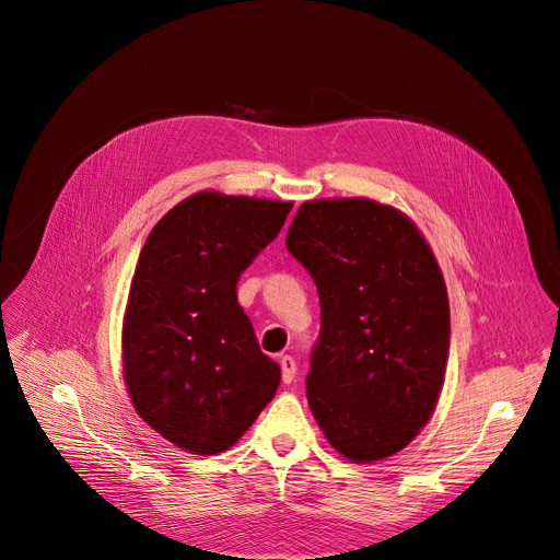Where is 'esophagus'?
I'll list each match as a JSON object with an SVG mask.
<instances>
[{"label": "esophagus", "instance_id": "esophagus-1", "mask_svg": "<svg viewBox=\"0 0 560 560\" xmlns=\"http://www.w3.org/2000/svg\"><path fill=\"white\" fill-rule=\"evenodd\" d=\"M279 365H281V376H283V383H290L296 374V361L290 357V354H283L279 359Z\"/></svg>", "mask_w": 560, "mask_h": 560}]
</instances>
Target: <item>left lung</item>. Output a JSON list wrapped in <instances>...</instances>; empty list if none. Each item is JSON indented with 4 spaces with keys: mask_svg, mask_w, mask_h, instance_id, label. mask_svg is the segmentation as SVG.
<instances>
[{
    "mask_svg": "<svg viewBox=\"0 0 560 560\" xmlns=\"http://www.w3.org/2000/svg\"><path fill=\"white\" fill-rule=\"evenodd\" d=\"M285 246L322 303L305 378L316 423L350 460L396 454L430 421L450 354L430 246L406 214L370 199L303 203Z\"/></svg>",
    "mask_w": 560,
    "mask_h": 560,
    "instance_id": "8db88e82",
    "label": "left lung"
}]
</instances>
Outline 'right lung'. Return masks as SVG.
<instances>
[{"label":"right lung","instance_id":"right-lung-1","mask_svg":"<svg viewBox=\"0 0 560 560\" xmlns=\"http://www.w3.org/2000/svg\"><path fill=\"white\" fill-rule=\"evenodd\" d=\"M292 203L197 192L148 234L124 322L139 417L192 454L228 450L272 401L279 365L257 343L236 283Z\"/></svg>","mask_w":560,"mask_h":560}]
</instances>
